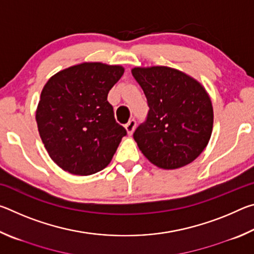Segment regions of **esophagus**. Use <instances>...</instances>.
<instances>
[{
  "label": "esophagus",
  "mask_w": 254,
  "mask_h": 254,
  "mask_svg": "<svg viewBox=\"0 0 254 254\" xmlns=\"http://www.w3.org/2000/svg\"><path fill=\"white\" fill-rule=\"evenodd\" d=\"M135 121L134 120H131V121H128L127 124H126V130H127V133L128 135H132L133 131H134L135 128Z\"/></svg>",
  "instance_id": "obj_1"
}]
</instances>
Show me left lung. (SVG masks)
I'll use <instances>...</instances> for the list:
<instances>
[{"instance_id":"obj_1","label":"left lung","mask_w":254,"mask_h":254,"mask_svg":"<svg viewBox=\"0 0 254 254\" xmlns=\"http://www.w3.org/2000/svg\"><path fill=\"white\" fill-rule=\"evenodd\" d=\"M131 72L150 109L147 121L133 134L141 152L152 165L167 170L194 161L213 131V105L204 86L167 66L134 67Z\"/></svg>"}]
</instances>
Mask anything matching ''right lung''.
I'll return each mask as SVG.
<instances>
[{
    "mask_svg": "<svg viewBox=\"0 0 254 254\" xmlns=\"http://www.w3.org/2000/svg\"><path fill=\"white\" fill-rule=\"evenodd\" d=\"M123 74L121 65L84 62L56 72L45 84L36 111L38 131L63 170L89 176L109 166L127 134L107 102Z\"/></svg>",
    "mask_w": 254,
    "mask_h": 254,
    "instance_id": "add662e5",
    "label": "right lung"
}]
</instances>
